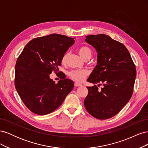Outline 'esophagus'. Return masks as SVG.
Returning <instances> with one entry per match:
<instances>
[{"label": "esophagus", "instance_id": "1", "mask_svg": "<svg viewBox=\"0 0 148 148\" xmlns=\"http://www.w3.org/2000/svg\"><path fill=\"white\" fill-rule=\"evenodd\" d=\"M82 86V84L81 83H77V82L75 83V86L78 87V86Z\"/></svg>", "mask_w": 148, "mask_h": 148}]
</instances>
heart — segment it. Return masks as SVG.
I'll list each match as a JSON object with an SVG mask.
<instances>
[{
    "label": "heart",
    "mask_w": 148,
    "mask_h": 148,
    "mask_svg": "<svg viewBox=\"0 0 148 148\" xmlns=\"http://www.w3.org/2000/svg\"><path fill=\"white\" fill-rule=\"evenodd\" d=\"M78 53L79 56H81L82 59H84L87 56H91V51L87 46H82L78 49ZM69 52H66L62 57V63H65L68 59ZM89 74V71L87 70H74L70 72L69 75L70 77L74 79L76 82H82L85 78V77L88 76Z\"/></svg>",
    "instance_id": "heart-1"
}]
</instances>
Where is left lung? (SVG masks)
I'll return each mask as SVG.
<instances>
[{"label": "left lung", "instance_id": "1", "mask_svg": "<svg viewBox=\"0 0 148 148\" xmlns=\"http://www.w3.org/2000/svg\"><path fill=\"white\" fill-rule=\"evenodd\" d=\"M85 41L97 53V65L87 81L93 84L102 83L103 87L100 90L96 85L87 87L88 94L84 105L94 117L108 119L117 114L130 99L136 67L126 47L109 36L88 35Z\"/></svg>", "mask_w": 148, "mask_h": 148}]
</instances>
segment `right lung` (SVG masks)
<instances>
[{
  "label": "right lung",
  "instance_id": "1",
  "mask_svg": "<svg viewBox=\"0 0 148 148\" xmlns=\"http://www.w3.org/2000/svg\"><path fill=\"white\" fill-rule=\"evenodd\" d=\"M74 42V38L59 34L36 38L26 44L18 58L15 88L32 112L40 115L51 113L73 89L71 79L62 78L55 83L49 76L53 70H59L62 57Z\"/></svg>",
  "mask_w": 148,
  "mask_h": 148
}]
</instances>
